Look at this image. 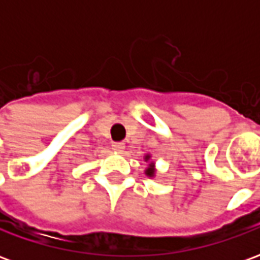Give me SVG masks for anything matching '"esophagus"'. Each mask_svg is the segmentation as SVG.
Returning <instances> with one entry per match:
<instances>
[{"label": "esophagus", "instance_id": "obj_1", "mask_svg": "<svg viewBox=\"0 0 260 260\" xmlns=\"http://www.w3.org/2000/svg\"><path fill=\"white\" fill-rule=\"evenodd\" d=\"M111 147H113L114 152L122 153V152H124V149H125V145L122 143V142H114L113 145H111Z\"/></svg>", "mask_w": 260, "mask_h": 260}]
</instances>
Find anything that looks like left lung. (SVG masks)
I'll list each match as a JSON object with an SVG mask.
<instances>
[{
  "instance_id": "obj_1",
  "label": "left lung",
  "mask_w": 260,
  "mask_h": 260,
  "mask_svg": "<svg viewBox=\"0 0 260 260\" xmlns=\"http://www.w3.org/2000/svg\"><path fill=\"white\" fill-rule=\"evenodd\" d=\"M145 161L147 163V167L145 170V174L149 177V178H154L156 177V163L152 160V156L150 154H145Z\"/></svg>"
}]
</instances>
